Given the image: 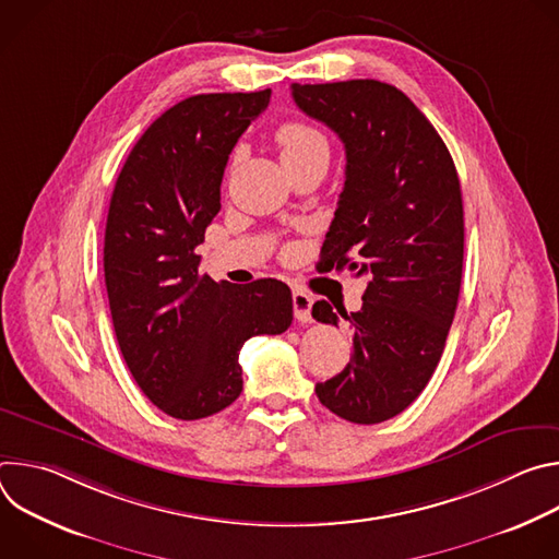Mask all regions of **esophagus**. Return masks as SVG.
Segmentation results:
<instances>
[{"mask_svg":"<svg viewBox=\"0 0 559 559\" xmlns=\"http://www.w3.org/2000/svg\"><path fill=\"white\" fill-rule=\"evenodd\" d=\"M292 305H294V316L298 323H311V305H313V298L300 289H296L292 294Z\"/></svg>","mask_w":559,"mask_h":559,"instance_id":"esophagus-1","label":"esophagus"}]
</instances>
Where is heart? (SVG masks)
Returning <instances> with one entry per match:
<instances>
[{
  "instance_id": "obj_1",
  "label": "heart",
  "mask_w": 559,
  "mask_h": 559,
  "mask_svg": "<svg viewBox=\"0 0 559 559\" xmlns=\"http://www.w3.org/2000/svg\"><path fill=\"white\" fill-rule=\"evenodd\" d=\"M274 136L289 170L309 164L318 156H330L328 136L305 121H285Z\"/></svg>"
}]
</instances>
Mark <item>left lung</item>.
Listing matches in <instances>:
<instances>
[{"mask_svg": "<svg viewBox=\"0 0 559 559\" xmlns=\"http://www.w3.org/2000/svg\"><path fill=\"white\" fill-rule=\"evenodd\" d=\"M296 106L332 128L347 154L345 186L321 265L365 278L362 307L316 300L318 323H349L354 354L316 395L330 412L376 425L405 412L431 380L451 330L464 259L453 158L414 102L376 79L292 84Z\"/></svg>", "mask_w": 559, "mask_h": 559, "instance_id": "left-lung-1", "label": "left lung"}]
</instances>
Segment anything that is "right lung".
<instances>
[{
  "instance_id": "1",
  "label": "right lung",
  "mask_w": 559,
  "mask_h": 559,
  "mask_svg": "<svg viewBox=\"0 0 559 559\" xmlns=\"http://www.w3.org/2000/svg\"><path fill=\"white\" fill-rule=\"evenodd\" d=\"M272 91L194 95L134 143L110 199L104 274L123 360L164 414L199 420L243 391L238 352L292 325V292L276 278L248 285L199 272L205 227L238 136Z\"/></svg>"
}]
</instances>
